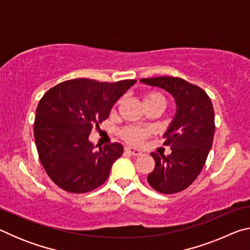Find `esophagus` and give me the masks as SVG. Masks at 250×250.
<instances>
[{
    "mask_svg": "<svg viewBox=\"0 0 250 250\" xmlns=\"http://www.w3.org/2000/svg\"><path fill=\"white\" fill-rule=\"evenodd\" d=\"M125 151L126 152V153H129V154L133 155V156L141 155V151L138 150V149H135V147H130V146L125 147Z\"/></svg>",
    "mask_w": 250,
    "mask_h": 250,
    "instance_id": "1",
    "label": "esophagus"
}]
</instances>
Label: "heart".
<instances>
[{"label":"heart","instance_id":"obj_1","mask_svg":"<svg viewBox=\"0 0 250 250\" xmlns=\"http://www.w3.org/2000/svg\"><path fill=\"white\" fill-rule=\"evenodd\" d=\"M162 104L166 105V98L160 92H149L145 97V104ZM151 133V130L149 128H141V126L135 125H129L120 131L121 138L124 139L125 142L132 143V145H139L146 140Z\"/></svg>","mask_w":250,"mask_h":250}]
</instances>
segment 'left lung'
Wrapping results in <instances>:
<instances>
[{
  "instance_id": "obj_1",
  "label": "left lung",
  "mask_w": 250,
  "mask_h": 250,
  "mask_svg": "<svg viewBox=\"0 0 250 250\" xmlns=\"http://www.w3.org/2000/svg\"><path fill=\"white\" fill-rule=\"evenodd\" d=\"M141 83L162 88L175 99V117L164 134V146L172 152L161 157L152 152L155 167L147 182L160 193H179L196 180L205 166L215 133L213 104L202 88L179 77L143 78Z\"/></svg>"
}]
</instances>
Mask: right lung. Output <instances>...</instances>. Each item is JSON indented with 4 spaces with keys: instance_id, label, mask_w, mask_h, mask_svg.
Segmentation results:
<instances>
[{
    "instance_id": "right-lung-1",
    "label": "right lung",
    "mask_w": 250,
    "mask_h": 250,
    "mask_svg": "<svg viewBox=\"0 0 250 250\" xmlns=\"http://www.w3.org/2000/svg\"><path fill=\"white\" fill-rule=\"evenodd\" d=\"M135 82L71 79L50 88L42 97L34 138L44 170L64 191L87 193L108 179L124 146L115 142L95 150L89 134L95 125L107 119L112 105Z\"/></svg>"
}]
</instances>
